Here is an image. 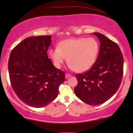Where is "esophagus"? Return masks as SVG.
<instances>
[{
  "label": "esophagus",
  "instance_id": "1",
  "mask_svg": "<svg viewBox=\"0 0 133 133\" xmlns=\"http://www.w3.org/2000/svg\"><path fill=\"white\" fill-rule=\"evenodd\" d=\"M71 75H70V74H69V73H66V76H65V77H66V78H68L69 77H71Z\"/></svg>",
  "mask_w": 133,
  "mask_h": 133
}]
</instances>
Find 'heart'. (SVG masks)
I'll list each match as a JSON object with an SVG mask.
<instances>
[{
	"mask_svg": "<svg viewBox=\"0 0 133 133\" xmlns=\"http://www.w3.org/2000/svg\"><path fill=\"white\" fill-rule=\"evenodd\" d=\"M99 51V44L94 38H77L63 40L57 48L51 49L49 55L57 67L66 57L69 67L76 72H83L93 66Z\"/></svg>",
	"mask_w": 133,
	"mask_h": 133,
	"instance_id": "1",
	"label": "heart"
}]
</instances>
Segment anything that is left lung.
<instances>
[{
	"label": "left lung",
	"instance_id": "left-lung-1",
	"mask_svg": "<svg viewBox=\"0 0 133 133\" xmlns=\"http://www.w3.org/2000/svg\"><path fill=\"white\" fill-rule=\"evenodd\" d=\"M100 42L96 62L88 71L77 74L75 93L87 104H101L116 93L123 76L124 60L118 44L100 33H93Z\"/></svg>",
	"mask_w": 133,
	"mask_h": 133
}]
</instances>
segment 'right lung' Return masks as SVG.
Listing matches in <instances>:
<instances>
[{
	"mask_svg": "<svg viewBox=\"0 0 133 133\" xmlns=\"http://www.w3.org/2000/svg\"><path fill=\"white\" fill-rule=\"evenodd\" d=\"M50 35L27 37L10 54L8 70L11 85L20 100L35 108L46 106L57 97L65 80L64 71L48 58Z\"/></svg>",
	"mask_w": 133,
	"mask_h": 133,
	"instance_id": "right-lung-1",
	"label": "right lung"
}]
</instances>
